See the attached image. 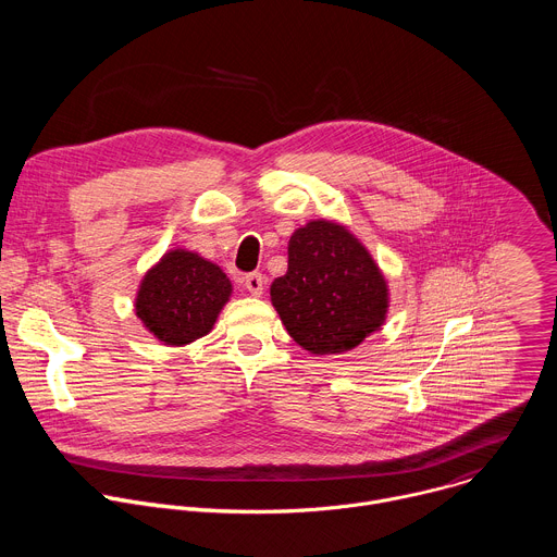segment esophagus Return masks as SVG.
Masks as SVG:
<instances>
[{"label":"esophagus","mask_w":557,"mask_h":557,"mask_svg":"<svg viewBox=\"0 0 557 557\" xmlns=\"http://www.w3.org/2000/svg\"><path fill=\"white\" fill-rule=\"evenodd\" d=\"M264 275L262 273H249L247 277H245V286H247V290L251 293V295H256V297H260L262 293H264Z\"/></svg>","instance_id":"34e87169"}]
</instances>
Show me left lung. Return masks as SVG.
<instances>
[{
    "mask_svg": "<svg viewBox=\"0 0 557 557\" xmlns=\"http://www.w3.org/2000/svg\"><path fill=\"white\" fill-rule=\"evenodd\" d=\"M288 335L312 355L357 348L387 312V282L357 237L333 220H310L288 240V271L271 284Z\"/></svg>",
    "mask_w": 557,
    "mask_h": 557,
    "instance_id": "left-lung-1",
    "label": "left lung"
}]
</instances>
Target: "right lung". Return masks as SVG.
Here are the masks:
<instances>
[{
	"label": "right lung",
	"mask_w": 557,
	"mask_h": 557,
	"mask_svg": "<svg viewBox=\"0 0 557 557\" xmlns=\"http://www.w3.org/2000/svg\"><path fill=\"white\" fill-rule=\"evenodd\" d=\"M222 269L194 251L172 249L140 280L134 310L165 346H187L211 333L231 297Z\"/></svg>",
	"instance_id": "1"
}]
</instances>
